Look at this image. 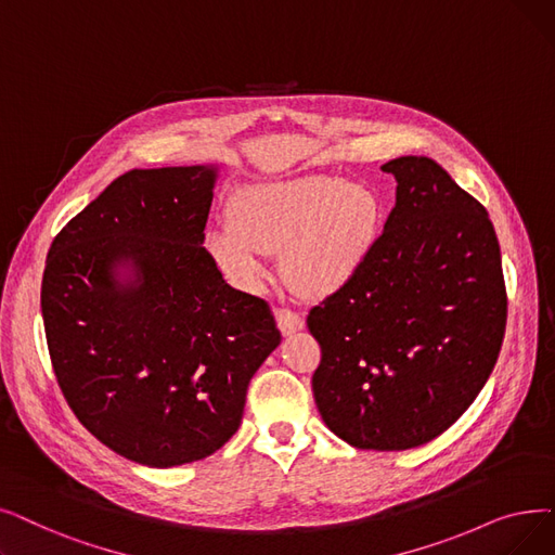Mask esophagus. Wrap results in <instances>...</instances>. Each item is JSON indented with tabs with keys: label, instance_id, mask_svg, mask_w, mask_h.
I'll return each mask as SVG.
<instances>
[{
	"label": "esophagus",
	"instance_id": "esophagus-1",
	"mask_svg": "<svg viewBox=\"0 0 555 555\" xmlns=\"http://www.w3.org/2000/svg\"><path fill=\"white\" fill-rule=\"evenodd\" d=\"M274 318H276V324H279L283 335H293L295 331L304 328L301 315H299V312L291 310V308H276L274 310Z\"/></svg>",
	"mask_w": 555,
	"mask_h": 555
}]
</instances>
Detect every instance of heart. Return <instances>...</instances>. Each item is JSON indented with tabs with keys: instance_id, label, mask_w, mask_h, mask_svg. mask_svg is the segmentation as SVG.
<instances>
[{
	"instance_id": "heart-1",
	"label": "heart",
	"mask_w": 555,
	"mask_h": 555,
	"mask_svg": "<svg viewBox=\"0 0 555 555\" xmlns=\"http://www.w3.org/2000/svg\"><path fill=\"white\" fill-rule=\"evenodd\" d=\"M380 202L367 185L304 175L240 188L229 227L206 247L237 285H256L262 254H283V274L304 297H328L363 270L380 231Z\"/></svg>"
}]
</instances>
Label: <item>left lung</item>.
<instances>
[{
	"label": "left lung",
	"mask_w": 555,
	"mask_h": 555,
	"mask_svg": "<svg viewBox=\"0 0 555 555\" xmlns=\"http://www.w3.org/2000/svg\"><path fill=\"white\" fill-rule=\"evenodd\" d=\"M397 204L367 262L310 308L320 343L312 395L356 449L430 442L483 390L501 351L508 297L483 204L426 156L380 167Z\"/></svg>",
	"instance_id": "obj_1"
}]
</instances>
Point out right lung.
Instances as JSON below:
<instances>
[{
  "label": "right lung",
  "instance_id": "right-lung-1",
  "mask_svg": "<svg viewBox=\"0 0 555 555\" xmlns=\"http://www.w3.org/2000/svg\"><path fill=\"white\" fill-rule=\"evenodd\" d=\"M215 179L212 165L131 170L47 254L40 308L61 392L94 438L147 467L224 447L281 345L270 304L231 287L204 247Z\"/></svg>",
  "mask_w": 555,
  "mask_h": 555
}]
</instances>
